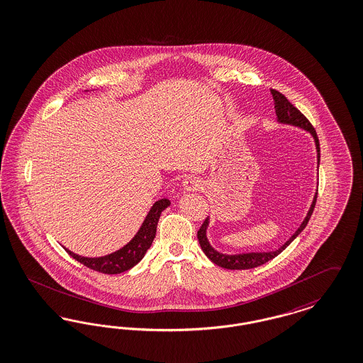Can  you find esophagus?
<instances>
[{
    "label": "esophagus",
    "instance_id": "1",
    "mask_svg": "<svg viewBox=\"0 0 363 363\" xmlns=\"http://www.w3.org/2000/svg\"><path fill=\"white\" fill-rule=\"evenodd\" d=\"M183 189L186 191H198L202 189V182L195 176H189L183 180Z\"/></svg>",
    "mask_w": 363,
    "mask_h": 363
}]
</instances>
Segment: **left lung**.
<instances>
[{"label":"left lung","mask_w":363,"mask_h":363,"mask_svg":"<svg viewBox=\"0 0 363 363\" xmlns=\"http://www.w3.org/2000/svg\"><path fill=\"white\" fill-rule=\"evenodd\" d=\"M271 94H272V99H274V106H275V113H277L278 122L300 127V128L309 131L313 135L315 149H317V165H318L320 164V143H318V138H317V134H315V127L311 125V122L305 118V115L300 110H297L281 92H278L275 89H271ZM315 199H317V192H315V198H313L312 206H311L305 220L301 223L300 228L296 230V233L293 236L284 242L281 248H278L275 251H271V252L240 253V255H226V253L216 251L210 245L207 236H206V230H207V226H208V217L206 218L205 222L201 226V229L198 230V240H199L201 248L214 264H217V266L222 268H226V269H250V268L259 267V266L267 263L269 260H272L275 256H278L305 229V226L308 225V222L311 220V216L315 210Z\"/></svg>","instance_id":"1"}]
</instances>
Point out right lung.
<instances>
[{
  "label": "right lung",
  "instance_id": "1",
  "mask_svg": "<svg viewBox=\"0 0 363 363\" xmlns=\"http://www.w3.org/2000/svg\"><path fill=\"white\" fill-rule=\"evenodd\" d=\"M171 202L168 199H160L155 205L152 206L150 211L147 213L145 221L142 223L140 230L137 235L133 237V240L126 244L123 248H121L116 252L110 253L107 256L101 257H84L76 253L66 250L73 259H76L81 264L86 266L97 272L103 274H121L127 269L134 267L142 260L146 251L150 248L155 237H156V229L161 211L165 210Z\"/></svg>",
  "mask_w": 363,
  "mask_h": 363
}]
</instances>
